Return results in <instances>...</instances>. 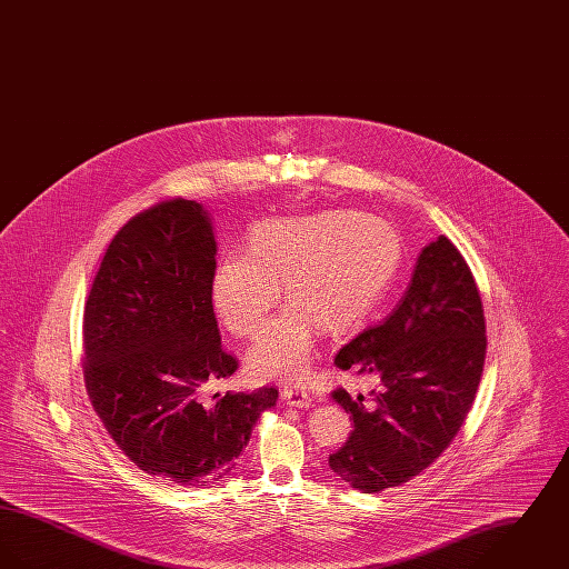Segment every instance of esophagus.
Returning <instances> with one entry per match:
<instances>
[{
	"label": "esophagus",
	"instance_id": "1",
	"mask_svg": "<svg viewBox=\"0 0 569 569\" xmlns=\"http://www.w3.org/2000/svg\"><path fill=\"white\" fill-rule=\"evenodd\" d=\"M281 399L286 401V406L290 407H309L313 401L311 395L300 386H283L281 388Z\"/></svg>",
	"mask_w": 569,
	"mask_h": 569
}]
</instances>
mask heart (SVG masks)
I'll use <instances>...</instances> for the list:
<instances>
[{"mask_svg":"<svg viewBox=\"0 0 569 569\" xmlns=\"http://www.w3.org/2000/svg\"><path fill=\"white\" fill-rule=\"evenodd\" d=\"M401 262L397 230L373 216L335 211L272 219L251 230L247 251H226L211 279L219 322L237 337H253L269 320L286 283L292 300L247 353L256 379L295 381L316 353L318 325L343 330L383 297Z\"/></svg>","mask_w":569,"mask_h":569,"instance_id":"b5f03b06","label":"heart"}]
</instances>
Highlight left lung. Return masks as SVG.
Instances as JSON below:
<instances>
[{
    "label": "left lung",
    "instance_id": "left-lung-1",
    "mask_svg": "<svg viewBox=\"0 0 569 569\" xmlns=\"http://www.w3.org/2000/svg\"><path fill=\"white\" fill-rule=\"evenodd\" d=\"M487 358L482 298L450 239L427 244L397 309L362 330L335 365L379 378V390L332 401L353 420L348 441L328 457L350 487L379 492L399 487L441 457L473 406Z\"/></svg>",
    "mask_w": 569,
    "mask_h": 569
}]
</instances>
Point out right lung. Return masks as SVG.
Here are the masks:
<instances>
[{"label": "right lung", "instance_id": "1", "mask_svg": "<svg viewBox=\"0 0 569 569\" xmlns=\"http://www.w3.org/2000/svg\"><path fill=\"white\" fill-rule=\"evenodd\" d=\"M217 243L196 200H162L110 241L82 316V376L91 406L119 450L149 476L209 487L241 457L277 388L200 399L230 378L211 279Z\"/></svg>", "mask_w": 569, "mask_h": 569}]
</instances>
